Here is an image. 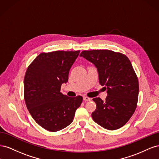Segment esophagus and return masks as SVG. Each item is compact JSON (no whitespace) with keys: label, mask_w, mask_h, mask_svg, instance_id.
I'll return each mask as SVG.
<instances>
[{"label":"esophagus","mask_w":159,"mask_h":159,"mask_svg":"<svg viewBox=\"0 0 159 159\" xmlns=\"http://www.w3.org/2000/svg\"><path fill=\"white\" fill-rule=\"evenodd\" d=\"M84 100L85 101V102H88V101H91V98H88V97H87V96H84Z\"/></svg>","instance_id":"34e87169"}]
</instances>
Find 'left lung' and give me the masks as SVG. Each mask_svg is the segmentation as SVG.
Segmentation results:
<instances>
[{
    "label": "left lung",
    "instance_id": "left-lung-1",
    "mask_svg": "<svg viewBox=\"0 0 159 159\" xmlns=\"http://www.w3.org/2000/svg\"><path fill=\"white\" fill-rule=\"evenodd\" d=\"M80 56L94 64L100 85L107 90L105 101L93 99L96 103L91 114L93 121L111 131L122 127L132 117L138 102L139 81L131 61L122 53L109 50H84Z\"/></svg>",
    "mask_w": 159,
    "mask_h": 159
}]
</instances>
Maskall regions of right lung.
<instances>
[{"label": "right lung", "instance_id": "add662e5", "mask_svg": "<svg viewBox=\"0 0 159 159\" xmlns=\"http://www.w3.org/2000/svg\"><path fill=\"white\" fill-rule=\"evenodd\" d=\"M80 52H42L26 70L24 80L26 105L34 121L47 131L56 132L68 126L82 103L80 95L70 98L60 92Z\"/></svg>", "mask_w": 159, "mask_h": 159}]
</instances>
